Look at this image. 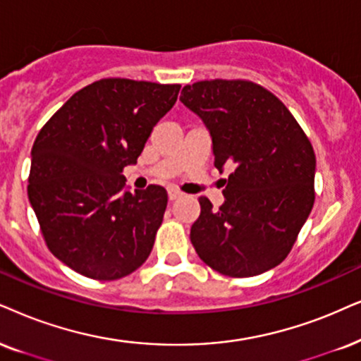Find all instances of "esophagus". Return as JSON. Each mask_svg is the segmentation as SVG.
<instances>
[{"mask_svg":"<svg viewBox=\"0 0 361 361\" xmlns=\"http://www.w3.org/2000/svg\"><path fill=\"white\" fill-rule=\"evenodd\" d=\"M181 196H183V193H181L180 190H176V188H168V198H170V202H175V200L181 198Z\"/></svg>","mask_w":361,"mask_h":361,"instance_id":"esophagus-1","label":"esophagus"}]
</instances>
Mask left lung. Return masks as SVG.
I'll return each mask as SVG.
<instances>
[{
	"mask_svg": "<svg viewBox=\"0 0 361 361\" xmlns=\"http://www.w3.org/2000/svg\"><path fill=\"white\" fill-rule=\"evenodd\" d=\"M181 103L202 118L214 166L233 168L214 209L200 196L190 231L198 257L226 276L246 278L280 264L314 203L317 158L288 108L246 80L186 85Z\"/></svg>",
	"mask_w": 361,
	"mask_h": 361,
	"instance_id": "8db88e82",
	"label": "left lung"
}]
</instances>
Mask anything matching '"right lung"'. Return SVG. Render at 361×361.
Wrapping results in <instances>:
<instances>
[{
  "instance_id": "obj_1",
  "label": "right lung",
  "mask_w": 361,
  "mask_h": 361,
  "mask_svg": "<svg viewBox=\"0 0 361 361\" xmlns=\"http://www.w3.org/2000/svg\"><path fill=\"white\" fill-rule=\"evenodd\" d=\"M180 85L104 78L76 91L31 149L28 198L49 252L93 280H118L147 262L165 214L163 186L123 191Z\"/></svg>"
}]
</instances>
